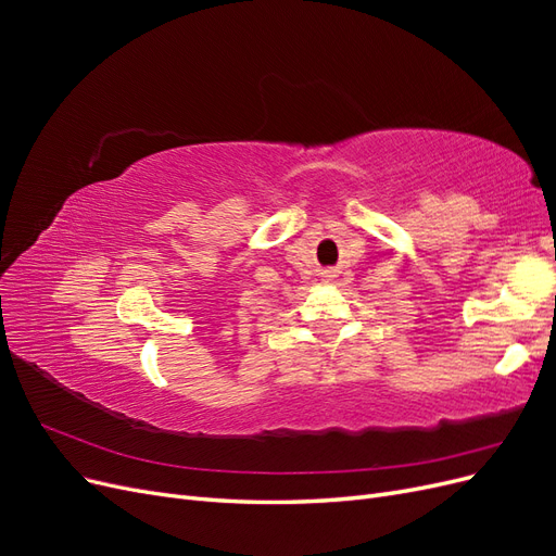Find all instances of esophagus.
<instances>
[{
  "mask_svg": "<svg viewBox=\"0 0 556 556\" xmlns=\"http://www.w3.org/2000/svg\"><path fill=\"white\" fill-rule=\"evenodd\" d=\"M323 278L329 282V280H333V278H336V274H333V271H325V274H323Z\"/></svg>",
  "mask_w": 556,
  "mask_h": 556,
  "instance_id": "obj_1",
  "label": "esophagus"
}]
</instances>
